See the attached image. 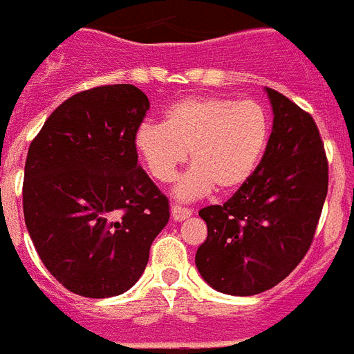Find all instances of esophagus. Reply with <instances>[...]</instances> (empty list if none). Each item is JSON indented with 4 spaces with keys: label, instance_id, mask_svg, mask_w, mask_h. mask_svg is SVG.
Returning <instances> with one entry per match:
<instances>
[{
    "label": "esophagus",
    "instance_id": "1",
    "mask_svg": "<svg viewBox=\"0 0 354 354\" xmlns=\"http://www.w3.org/2000/svg\"><path fill=\"white\" fill-rule=\"evenodd\" d=\"M170 214H172V219H174V221H184V219H187L193 212H191L189 208H184V206H178L176 204V206L170 208Z\"/></svg>",
    "mask_w": 354,
    "mask_h": 354
}]
</instances>
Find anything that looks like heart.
<instances>
[{"mask_svg":"<svg viewBox=\"0 0 354 354\" xmlns=\"http://www.w3.org/2000/svg\"><path fill=\"white\" fill-rule=\"evenodd\" d=\"M270 137V120L253 101L185 97L165 112L163 124L138 125L135 150L157 182H172L185 163L193 167L176 185L180 198L242 187L257 170Z\"/></svg>","mask_w":354,"mask_h":354,"instance_id":"1","label":"heart"}]
</instances>
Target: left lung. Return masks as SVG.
Listing matches in <instances>:
<instances>
[{"label": "left lung", "mask_w": 354, "mask_h": 354, "mask_svg": "<svg viewBox=\"0 0 354 354\" xmlns=\"http://www.w3.org/2000/svg\"><path fill=\"white\" fill-rule=\"evenodd\" d=\"M272 135L253 176L225 204L198 212L208 236L195 264L225 295L251 297L283 281L310 250L328 191V161L313 118L266 88Z\"/></svg>", "instance_id": "left-lung-1"}]
</instances>
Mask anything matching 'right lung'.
I'll return each mask as SVG.
<instances>
[{"label": "right lung", "instance_id": "add662e5", "mask_svg": "<svg viewBox=\"0 0 354 354\" xmlns=\"http://www.w3.org/2000/svg\"><path fill=\"white\" fill-rule=\"evenodd\" d=\"M150 101L131 84L80 91L52 112L24 169V219L46 270L88 298L142 276L169 223V198L138 167L135 131Z\"/></svg>", "mask_w": 354, "mask_h": 354}]
</instances>
